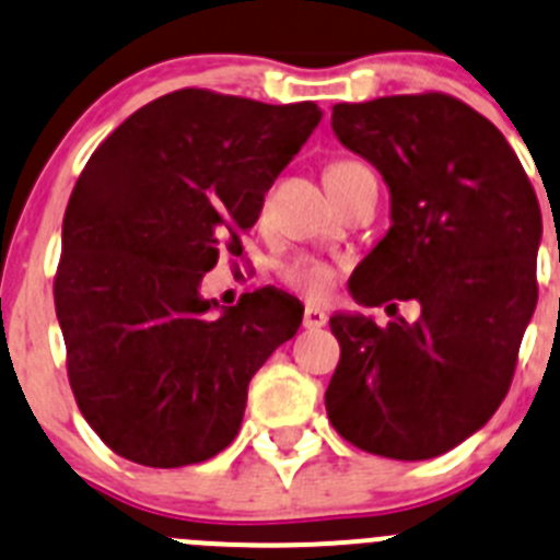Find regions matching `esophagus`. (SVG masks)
<instances>
[{
	"label": "esophagus",
	"instance_id": "34e87169",
	"mask_svg": "<svg viewBox=\"0 0 560 560\" xmlns=\"http://www.w3.org/2000/svg\"><path fill=\"white\" fill-rule=\"evenodd\" d=\"M325 323H328V314H325L323 308H317V306L303 308V328L317 330V328H323Z\"/></svg>",
	"mask_w": 560,
	"mask_h": 560
}]
</instances>
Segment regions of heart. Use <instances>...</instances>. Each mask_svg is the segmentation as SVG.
Masks as SVG:
<instances>
[{
	"label": "heart",
	"mask_w": 560,
	"mask_h": 560,
	"mask_svg": "<svg viewBox=\"0 0 560 560\" xmlns=\"http://www.w3.org/2000/svg\"><path fill=\"white\" fill-rule=\"evenodd\" d=\"M355 170H366L363 164H355V161H339V164H330L325 177H336V175H347V172H355ZM281 281L287 287H292L295 292L301 295L314 298H325L330 292L336 281V265L328 262V259H317V257H298L292 262H284L279 268Z\"/></svg>",
	"instance_id": "heart-1"
}]
</instances>
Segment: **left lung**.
<instances>
[{
	"mask_svg": "<svg viewBox=\"0 0 560 560\" xmlns=\"http://www.w3.org/2000/svg\"><path fill=\"white\" fill-rule=\"evenodd\" d=\"M336 139L383 175L390 230L358 265L352 298L418 319L380 328L339 312L341 358L325 390L345 441L388 459H432L492 418L536 308L541 210L501 130L457 97L336 103Z\"/></svg>",
	"mask_w": 560,
	"mask_h": 560,
	"instance_id": "left-lung-1",
	"label": "left lung"
}]
</instances>
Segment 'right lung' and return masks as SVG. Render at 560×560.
<instances>
[{"instance_id": "obj_1", "label": "right lung", "mask_w": 560, "mask_h": 560, "mask_svg": "<svg viewBox=\"0 0 560 560\" xmlns=\"http://www.w3.org/2000/svg\"><path fill=\"white\" fill-rule=\"evenodd\" d=\"M290 106L177 90L92 153L62 221L54 306L81 416L119 457L183 468L224 452L248 383L298 334V298L262 287L221 308L199 295L219 252L317 128Z\"/></svg>"}]
</instances>
